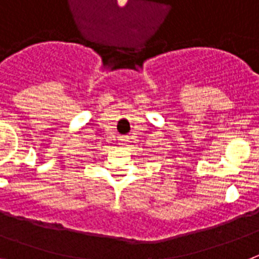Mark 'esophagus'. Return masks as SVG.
Masks as SVG:
<instances>
[{
	"label": "esophagus",
	"instance_id": "1",
	"mask_svg": "<svg viewBox=\"0 0 259 259\" xmlns=\"http://www.w3.org/2000/svg\"><path fill=\"white\" fill-rule=\"evenodd\" d=\"M119 144L123 146H127V144H129V138L127 137H122L121 140H119Z\"/></svg>",
	"mask_w": 259,
	"mask_h": 259
}]
</instances>
